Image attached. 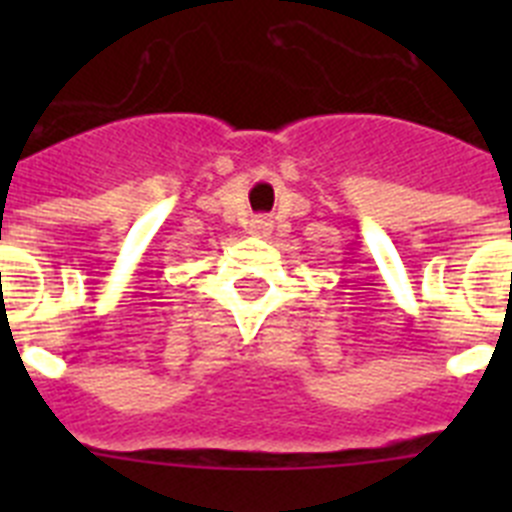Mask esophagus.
I'll return each instance as SVG.
<instances>
[{"instance_id":"obj_1","label":"esophagus","mask_w":512,"mask_h":512,"mask_svg":"<svg viewBox=\"0 0 512 512\" xmlns=\"http://www.w3.org/2000/svg\"><path fill=\"white\" fill-rule=\"evenodd\" d=\"M251 233L253 235H269L271 233V220H266V217H261V220H253Z\"/></svg>"}]
</instances>
